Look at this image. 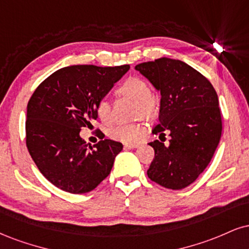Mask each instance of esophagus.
I'll return each mask as SVG.
<instances>
[{
  "label": "esophagus",
  "instance_id": "obj_1",
  "mask_svg": "<svg viewBox=\"0 0 249 249\" xmlns=\"http://www.w3.org/2000/svg\"><path fill=\"white\" fill-rule=\"evenodd\" d=\"M138 146H139V143H138V142H136V143H125L124 147L131 149V148H136V147H138Z\"/></svg>",
  "mask_w": 249,
  "mask_h": 249
}]
</instances>
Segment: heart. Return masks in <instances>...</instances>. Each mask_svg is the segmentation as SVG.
<instances>
[{"label": "heart", "instance_id": "b5f03b06", "mask_svg": "<svg viewBox=\"0 0 249 249\" xmlns=\"http://www.w3.org/2000/svg\"><path fill=\"white\" fill-rule=\"evenodd\" d=\"M117 94L126 96L134 100V116L142 118H157L160 112V98L155 91L149 90V87L145 80L140 77H128L123 81L121 86L117 88ZM96 116L103 124H109L111 122V106L106 100H101L96 104ZM146 133V125L142 122L133 124H119L113 126L109 131V137L116 142L124 143H134Z\"/></svg>", "mask_w": 249, "mask_h": 249}]
</instances>
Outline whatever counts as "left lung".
<instances>
[{"label": "left lung", "mask_w": 249, "mask_h": 249, "mask_svg": "<svg viewBox=\"0 0 249 249\" xmlns=\"http://www.w3.org/2000/svg\"><path fill=\"white\" fill-rule=\"evenodd\" d=\"M161 94L155 136L169 133V146L154 140L151 181L173 190L194 183L204 172L223 130L218 95L204 75L175 59L160 58L136 66Z\"/></svg>", "instance_id": "1"}]
</instances>
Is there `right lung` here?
Here are the masks:
<instances>
[{
	"instance_id": "obj_1",
	"label": "right lung",
	"mask_w": 249,
	"mask_h": 249,
	"mask_svg": "<svg viewBox=\"0 0 249 249\" xmlns=\"http://www.w3.org/2000/svg\"><path fill=\"white\" fill-rule=\"evenodd\" d=\"M128 70V65L64 67L32 94L25 122L26 147L40 173L59 189L89 193L111 172L122 143L103 139L97 130L101 140L88 147L80 131L92 127L96 104Z\"/></svg>"
}]
</instances>
